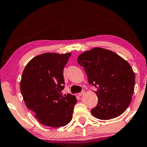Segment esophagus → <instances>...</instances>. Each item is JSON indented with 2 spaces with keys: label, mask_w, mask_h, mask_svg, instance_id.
Returning <instances> with one entry per match:
<instances>
[{
  "label": "esophagus",
  "mask_w": 147,
  "mask_h": 147,
  "mask_svg": "<svg viewBox=\"0 0 147 147\" xmlns=\"http://www.w3.org/2000/svg\"><path fill=\"white\" fill-rule=\"evenodd\" d=\"M84 90L82 91V92H79V96H82V95H84Z\"/></svg>",
  "instance_id": "esophagus-1"
}]
</instances>
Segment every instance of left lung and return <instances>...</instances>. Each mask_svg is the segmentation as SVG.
<instances>
[{"label": "left lung", "mask_w": 147, "mask_h": 147, "mask_svg": "<svg viewBox=\"0 0 147 147\" xmlns=\"http://www.w3.org/2000/svg\"><path fill=\"white\" fill-rule=\"evenodd\" d=\"M88 83L97 88L98 103L91 113L99 119L115 118L126 110L134 92L135 74L130 64L111 50L94 48L81 54Z\"/></svg>", "instance_id": "obj_1"}]
</instances>
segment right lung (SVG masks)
I'll return each instance as SVG.
<instances>
[{
	"mask_svg": "<svg viewBox=\"0 0 147 147\" xmlns=\"http://www.w3.org/2000/svg\"><path fill=\"white\" fill-rule=\"evenodd\" d=\"M71 53L41 54L25 67L20 88L27 108L41 124L50 127L65 126L71 121L75 96L62 95L63 68Z\"/></svg>",
	"mask_w": 147,
	"mask_h": 147,
	"instance_id": "add662e5",
	"label": "right lung"
}]
</instances>
